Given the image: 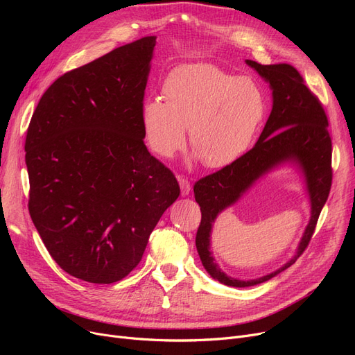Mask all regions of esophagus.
Wrapping results in <instances>:
<instances>
[{"mask_svg":"<svg viewBox=\"0 0 355 355\" xmlns=\"http://www.w3.org/2000/svg\"><path fill=\"white\" fill-rule=\"evenodd\" d=\"M178 182H180V189H181V196H182V197L189 196L190 191H191V184H190V181H189L187 178L180 177V178H178Z\"/></svg>","mask_w":355,"mask_h":355,"instance_id":"34e87169","label":"esophagus"}]
</instances>
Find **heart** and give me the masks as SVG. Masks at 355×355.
I'll return each instance as SVG.
<instances>
[{"label": "heart", "instance_id": "obj_1", "mask_svg": "<svg viewBox=\"0 0 355 355\" xmlns=\"http://www.w3.org/2000/svg\"><path fill=\"white\" fill-rule=\"evenodd\" d=\"M162 101L144 103L145 141L161 158H171L185 144L209 168H225L250 146L265 115V99L249 78L209 63L182 64L165 78Z\"/></svg>", "mask_w": 355, "mask_h": 355}]
</instances>
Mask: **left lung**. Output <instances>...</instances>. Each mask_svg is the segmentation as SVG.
Masks as SVG:
<instances>
[{
    "label": "left lung",
    "mask_w": 355,
    "mask_h": 355,
    "mask_svg": "<svg viewBox=\"0 0 355 355\" xmlns=\"http://www.w3.org/2000/svg\"><path fill=\"white\" fill-rule=\"evenodd\" d=\"M272 89V112L256 145L233 164L198 180L194 197L201 210L196 248L209 275L223 285L248 288L263 284L296 262L313 234L316 221L328 198L332 170V144L325 110L293 66L259 64L246 60ZM292 163L304 175L311 202V218L295 256L272 274L256 279H236L215 263L211 252V230L216 216L231 207L259 178L279 164Z\"/></svg>",
    "instance_id": "left-lung-1"
}]
</instances>
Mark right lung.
<instances>
[{"label": "right lung", "mask_w": 355, "mask_h": 355, "mask_svg": "<svg viewBox=\"0 0 355 355\" xmlns=\"http://www.w3.org/2000/svg\"><path fill=\"white\" fill-rule=\"evenodd\" d=\"M155 35L64 73L42 96L26 138L28 211L64 272L114 284L137 268L174 174L144 144L141 112Z\"/></svg>", "instance_id": "add662e5"}]
</instances>
